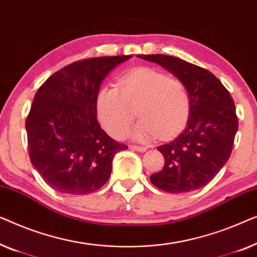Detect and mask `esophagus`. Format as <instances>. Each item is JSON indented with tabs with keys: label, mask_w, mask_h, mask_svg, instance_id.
<instances>
[{
	"label": "esophagus",
	"mask_w": 257,
	"mask_h": 257,
	"mask_svg": "<svg viewBox=\"0 0 257 257\" xmlns=\"http://www.w3.org/2000/svg\"><path fill=\"white\" fill-rule=\"evenodd\" d=\"M130 148H132L133 150L141 151V153H143V151H146V150H147V148H146V147H140V146H132Z\"/></svg>",
	"instance_id": "1"
}]
</instances>
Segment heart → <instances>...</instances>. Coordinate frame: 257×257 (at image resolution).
<instances>
[{
    "label": "heart",
    "instance_id": "b5f03b06",
    "mask_svg": "<svg viewBox=\"0 0 257 257\" xmlns=\"http://www.w3.org/2000/svg\"><path fill=\"white\" fill-rule=\"evenodd\" d=\"M115 86L101 88L96 97V114L104 130L122 139L133 123L136 108L141 117L132 137L147 142L157 136H175L187 123L191 100L186 86L178 79L150 67H139L123 75Z\"/></svg>",
    "mask_w": 257,
    "mask_h": 257
}]
</instances>
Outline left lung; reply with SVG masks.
<instances>
[{"instance_id":"left-lung-1","label":"left lung","mask_w":257,"mask_h":257,"mask_svg":"<svg viewBox=\"0 0 257 257\" xmlns=\"http://www.w3.org/2000/svg\"><path fill=\"white\" fill-rule=\"evenodd\" d=\"M176 75L191 100L187 127L171 142L157 148L164 156L162 171L151 183L170 193H185L207 185L232 154L238 121L235 104L221 81L211 72L180 58L140 55Z\"/></svg>"}]
</instances>
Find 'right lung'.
I'll list each match as a JSON object with an SVG mask.
<instances>
[{"instance_id":"right-lung-1","label":"right lung","mask_w":257,"mask_h":257,"mask_svg":"<svg viewBox=\"0 0 257 257\" xmlns=\"http://www.w3.org/2000/svg\"><path fill=\"white\" fill-rule=\"evenodd\" d=\"M132 57L78 60L53 73L35 94L25 121L29 157L53 190L95 192L110 177L115 155L128 149L100 127L96 97L104 77Z\"/></svg>"}]
</instances>
